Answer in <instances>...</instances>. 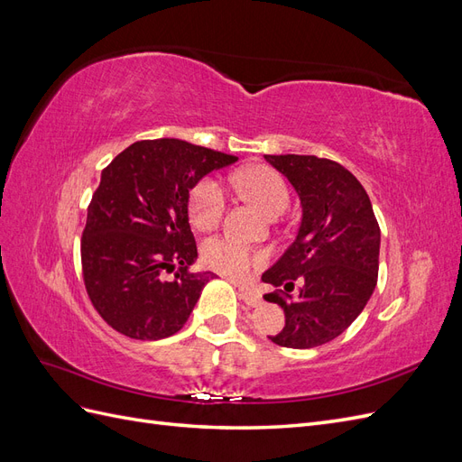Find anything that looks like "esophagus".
<instances>
[{
  "label": "esophagus",
  "mask_w": 462,
  "mask_h": 462,
  "mask_svg": "<svg viewBox=\"0 0 462 462\" xmlns=\"http://www.w3.org/2000/svg\"><path fill=\"white\" fill-rule=\"evenodd\" d=\"M239 292H241V299L248 304V306H260L263 300H262V295L260 292H256L254 289H248V287H239Z\"/></svg>",
  "instance_id": "obj_1"
}]
</instances>
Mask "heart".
<instances>
[{
    "label": "heart",
    "mask_w": 462,
    "mask_h": 462,
    "mask_svg": "<svg viewBox=\"0 0 462 462\" xmlns=\"http://www.w3.org/2000/svg\"><path fill=\"white\" fill-rule=\"evenodd\" d=\"M236 185L265 214H275L289 204V190L283 177L268 165L246 167L235 177ZM226 190L214 179H204L192 192L190 216L200 229L216 227L226 212ZM202 262L223 275L246 279L263 263V254L236 243L229 236H212L202 245Z\"/></svg>",
    "instance_id": "b5f03b06"
}]
</instances>
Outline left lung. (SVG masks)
I'll return each instance as SVG.
<instances>
[{
  "instance_id": "1",
  "label": "left lung",
  "mask_w": 462,
  "mask_h": 462,
  "mask_svg": "<svg viewBox=\"0 0 462 462\" xmlns=\"http://www.w3.org/2000/svg\"><path fill=\"white\" fill-rule=\"evenodd\" d=\"M297 190L302 217L289 245L262 282L287 295H263L285 312V326L268 337L289 348H312L339 335L365 310L377 283L382 233L368 194L337 162L316 156H263ZM297 276L305 285L288 295Z\"/></svg>"
}]
</instances>
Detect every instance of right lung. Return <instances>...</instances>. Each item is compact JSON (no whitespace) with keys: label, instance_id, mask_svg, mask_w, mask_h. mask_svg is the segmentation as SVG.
I'll list each match as a JSON object with an SVG mask.
<instances>
[{"label":"right lung","instance_id":"add662e5","mask_svg":"<svg viewBox=\"0 0 462 462\" xmlns=\"http://www.w3.org/2000/svg\"><path fill=\"white\" fill-rule=\"evenodd\" d=\"M239 158L179 138L138 141L102 171L80 258L87 292L107 324L158 341L185 326L212 272H189L199 250L189 192Z\"/></svg>","mask_w":462,"mask_h":462}]
</instances>
